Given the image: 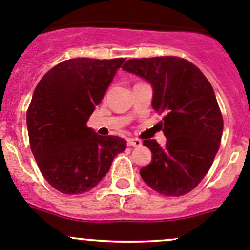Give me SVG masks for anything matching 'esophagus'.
<instances>
[{
  "instance_id": "34e87169",
  "label": "esophagus",
  "mask_w": 250,
  "mask_h": 250,
  "mask_svg": "<svg viewBox=\"0 0 250 250\" xmlns=\"http://www.w3.org/2000/svg\"><path fill=\"white\" fill-rule=\"evenodd\" d=\"M128 146H142V141L141 139L137 138H128Z\"/></svg>"
}]
</instances>
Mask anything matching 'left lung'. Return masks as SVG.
<instances>
[{
  "label": "left lung",
  "mask_w": 250,
  "mask_h": 250,
  "mask_svg": "<svg viewBox=\"0 0 250 250\" xmlns=\"http://www.w3.org/2000/svg\"><path fill=\"white\" fill-rule=\"evenodd\" d=\"M122 69L150 83L151 106L165 114L167 144L143 142L151 162L141 169L142 179L165 196L190 192L208 172L222 138L223 118L211 83L199 67L176 57L130 59Z\"/></svg>",
  "instance_id": "1"
}]
</instances>
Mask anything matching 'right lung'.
<instances>
[{"instance_id":"add662e5","label":"right lung","mask_w":250,"mask_h":250,"mask_svg":"<svg viewBox=\"0 0 250 250\" xmlns=\"http://www.w3.org/2000/svg\"><path fill=\"white\" fill-rule=\"evenodd\" d=\"M125 60H65L34 90L27 111L30 149L44 179L62 193L92 190L127 146L123 138L99 136L86 125Z\"/></svg>"}]
</instances>
